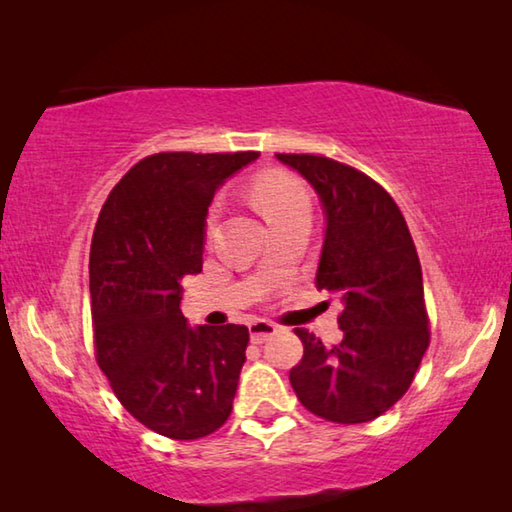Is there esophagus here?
I'll return each mask as SVG.
<instances>
[{
    "label": "esophagus",
    "mask_w": 512,
    "mask_h": 512,
    "mask_svg": "<svg viewBox=\"0 0 512 512\" xmlns=\"http://www.w3.org/2000/svg\"><path fill=\"white\" fill-rule=\"evenodd\" d=\"M275 332H277V325H273L271 320L257 318V320H253V323H250V341H253L255 345L268 341Z\"/></svg>",
    "instance_id": "esophagus-1"
}]
</instances>
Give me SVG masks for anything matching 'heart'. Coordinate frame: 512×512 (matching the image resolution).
<instances>
[{"label": "heart", "instance_id": "obj_1", "mask_svg": "<svg viewBox=\"0 0 512 512\" xmlns=\"http://www.w3.org/2000/svg\"><path fill=\"white\" fill-rule=\"evenodd\" d=\"M253 198L259 210L268 219V223L289 219V216L296 214H309V194L302 180L293 173L284 171H268L262 176L255 178L253 185ZM221 214V203L216 201L210 207V214H207L205 221V235L212 237L216 230V221H219Z\"/></svg>", "mask_w": 512, "mask_h": 512}]
</instances>
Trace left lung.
I'll return each instance as SVG.
<instances>
[{"mask_svg":"<svg viewBox=\"0 0 512 512\" xmlns=\"http://www.w3.org/2000/svg\"><path fill=\"white\" fill-rule=\"evenodd\" d=\"M323 201L327 230L316 287L341 293L343 339L325 345L305 327V354L289 372L300 404L318 418L359 424L409 391L429 348L422 268L400 207L366 173L325 155L275 153Z\"/></svg>","mask_w":512,"mask_h":512,"instance_id":"1","label":"left lung"}]
</instances>
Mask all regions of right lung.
Returning <instances> with one entry per match:
<instances>
[{"mask_svg": "<svg viewBox=\"0 0 512 512\" xmlns=\"http://www.w3.org/2000/svg\"><path fill=\"white\" fill-rule=\"evenodd\" d=\"M257 155H146L112 189L94 228V357L121 406L171 440L210 436L232 413L248 327H187L180 282L203 268L214 192Z\"/></svg>", "mask_w": 512, "mask_h": 512, "instance_id": "add662e5", "label": "right lung"}]
</instances>
